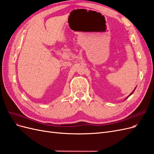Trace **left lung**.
<instances>
[{
	"instance_id": "8db88e82",
	"label": "left lung",
	"mask_w": 154,
	"mask_h": 154,
	"mask_svg": "<svg viewBox=\"0 0 154 154\" xmlns=\"http://www.w3.org/2000/svg\"><path fill=\"white\" fill-rule=\"evenodd\" d=\"M135 89H136V88H134V91H132V92H131V93H130V94H129V96H127V98H126V99H125V100H127V98H128V97H129V96H131V95H132V94H133V93H134V91H135Z\"/></svg>"
}]
</instances>
